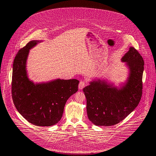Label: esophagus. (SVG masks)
<instances>
[{
	"label": "esophagus",
	"mask_w": 156,
	"mask_h": 156,
	"mask_svg": "<svg viewBox=\"0 0 156 156\" xmlns=\"http://www.w3.org/2000/svg\"><path fill=\"white\" fill-rule=\"evenodd\" d=\"M85 86V82L81 81L79 83V85H78V89L81 90L83 89Z\"/></svg>",
	"instance_id": "1"
}]
</instances>
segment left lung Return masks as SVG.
Listing matches in <instances>:
<instances>
[{
  "instance_id": "obj_1",
  "label": "left lung",
  "mask_w": 156,
  "mask_h": 156,
  "mask_svg": "<svg viewBox=\"0 0 156 156\" xmlns=\"http://www.w3.org/2000/svg\"><path fill=\"white\" fill-rule=\"evenodd\" d=\"M128 75L119 86L108 80L95 79L83 91L87 98V111L89 120L96 126L118 124L137 106L142 95L144 61L133 47L123 56Z\"/></svg>"
}]
</instances>
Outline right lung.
<instances>
[{
	"label": "right lung",
	"mask_w": 156,
	"mask_h": 156,
	"mask_svg": "<svg viewBox=\"0 0 156 156\" xmlns=\"http://www.w3.org/2000/svg\"><path fill=\"white\" fill-rule=\"evenodd\" d=\"M43 40H32L21 48L13 65L12 94L15 107L34 125L51 126L61 119L67 100L77 92L79 81L61 80L35 83L27 74L30 50Z\"/></svg>",
	"instance_id": "add662e5"
}]
</instances>
